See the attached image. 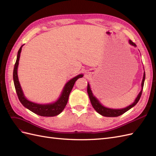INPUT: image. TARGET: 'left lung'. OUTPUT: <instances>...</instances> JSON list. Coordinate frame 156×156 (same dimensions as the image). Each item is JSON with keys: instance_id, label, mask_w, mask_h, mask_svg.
Here are the masks:
<instances>
[{"instance_id": "left-lung-1", "label": "left lung", "mask_w": 156, "mask_h": 156, "mask_svg": "<svg viewBox=\"0 0 156 156\" xmlns=\"http://www.w3.org/2000/svg\"><path fill=\"white\" fill-rule=\"evenodd\" d=\"M129 44L135 46V47L136 46V44L135 43H133V42L131 40H129ZM144 79H145V72L144 73L143 79V81H142V90H141V91L139 94L138 96L136 97V100H135V101L133 103H132L131 105H129L128 107H127L126 108H121V109H112V108H108L103 107L101 104V103L99 102V101L97 100V99L93 96V94L91 91L90 88L89 84H88L87 92H88V94L90 100L91 104H92V107H94V109H95L99 113V114L101 115L102 116H107V117H116V116H119L123 115L124 113H125L126 111L129 110L131 108L134 107L136 104V103H138L139 100H140L141 95H142L143 89V87H144Z\"/></svg>"}]
</instances>
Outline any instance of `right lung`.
Listing matches in <instances>:
<instances>
[{
	"label": "right lung",
	"instance_id": "1",
	"mask_svg": "<svg viewBox=\"0 0 156 156\" xmlns=\"http://www.w3.org/2000/svg\"><path fill=\"white\" fill-rule=\"evenodd\" d=\"M22 47L23 45L18 51L17 60L15 66H14L13 72L14 86H15V88L19 100H20V102L22 103V105L23 106L25 107L28 109H29L30 111H31L32 112L35 113V114L37 115H40L41 116H55L59 115L60 113L64 110V108L67 104L69 94L71 91H72L75 81H76L79 78L82 77L83 76V75L80 74L77 75V76L71 79L69 82H68L65 85L62 94H61L59 99L54 103L41 105L31 102L29 100H27L25 98L24 94H23L20 82H19L17 76V67L19 64V60H20V53L21 51Z\"/></svg>",
	"mask_w": 156,
	"mask_h": 156
}]
</instances>
